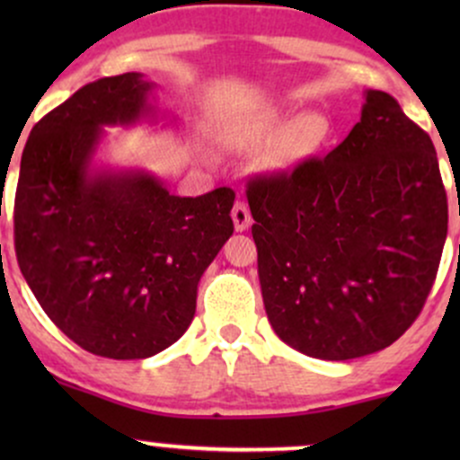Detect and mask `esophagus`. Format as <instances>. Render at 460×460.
Masks as SVG:
<instances>
[{"instance_id":"1","label":"esophagus","mask_w":460,"mask_h":460,"mask_svg":"<svg viewBox=\"0 0 460 460\" xmlns=\"http://www.w3.org/2000/svg\"><path fill=\"white\" fill-rule=\"evenodd\" d=\"M231 218H234L235 231H246L251 226V212H248L244 200H235L234 209H231Z\"/></svg>"}]
</instances>
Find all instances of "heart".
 I'll use <instances>...</instances> for the list:
<instances>
[{"mask_svg": "<svg viewBox=\"0 0 460 460\" xmlns=\"http://www.w3.org/2000/svg\"><path fill=\"white\" fill-rule=\"evenodd\" d=\"M329 138V120L322 114H303L294 123L279 114H268L248 125H234L223 131V140L234 149L257 151L270 146L266 155V166L270 171H288L303 160L314 155Z\"/></svg>", "mask_w": 460, "mask_h": 460, "instance_id": "1", "label": "heart"}]
</instances>
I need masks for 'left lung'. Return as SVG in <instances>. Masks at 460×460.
<instances>
[{
    "instance_id": "obj_1",
    "label": "left lung",
    "mask_w": 460,
    "mask_h": 460,
    "mask_svg": "<svg viewBox=\"0 0 460 460\" xmlns=\"http://www.w3.org/2000/svg\"><path fill=\"white\" fill-rule=\"evenodd\" d=\"M268 320L294 350L348 361L413 324L439 268L447 197L430 136L383 91L329 155L248 181Z\"/></svg>"
}]
</instances>
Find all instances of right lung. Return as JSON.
I'll return each instance as SVG.
<instances>
[{
    "label": "right lung",
    "mask_w": 460,
    "mask_h": 460,
    "mask_svg": "<svg viewBox=\"0 0 460 460\" xmlns=\"http://www.w3.org/2000/svg\"><path fill=\"white\" fill-rule=\"evenodd\" d=\"M153 84H86L43 116L21 155L14 251L49 320L84 350L146 358L175 344L203 272L234 234L235 192L175 197L151 172L93 168L103 128L157 119Z\"/></svg>",
    "instance_id": "1"
}]
</instances>
